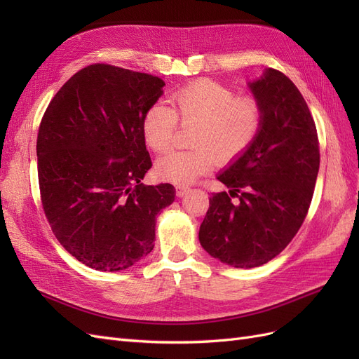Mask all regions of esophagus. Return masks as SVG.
<instances>
[{
  "mask_svg": "<svg viewBox=\"0 0 359 359\" xmlns=\"http://www.w3.org/2000/svg\"><path fill=\"white\" fill-rule=\"evenodd\" d=\"M175 190H177V196H178V198H182L184 194H187V193L190 191L189 187H184V186H178Z\"/></svg>",
  "mask_w": 359,
  "mask_h": 359,
  "instance_id": "1",
  "label": "esophagus"
}]
</instances>
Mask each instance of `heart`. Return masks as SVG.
<instances>
[{"label": "heart", "instance_id": "1", "mask_svg": "<svg viewBox=\"0 0 359 359\" xmlns=\"http://www.w3.org/2000/svg\"><path fill=\"white\" fill-rule=\"evenodd\" d=\"M173 109L154 103L144 115L145 144L163 153L170 148L181 124H198L193 133L194 149L170 151L158 158L157 177L186 186L222 165L241 157L259 136L264 107L253 95H236L233 90L210 79L193 81L170 95Z\"/></svg>", "mask_w": 359, "mask_h": 359}]
</instances>
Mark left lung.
Returning <instances> with one entry per match:
<instances>
[{
    "mask_svg": "<svg viewBox=\"0 0 359 359\" xmlns=\"http://www.w3.org/2000/svg\"><path fill=\"white\" fill-rule=\"evenodd\" d=\"M248 86L264 107L262 128L217 177L229 193H212L199 229L206 253L235 268L260 266L287 247L307 217L320 163L316 124L295 83L266 69Z\"/></svg>",
    "mask_w": 359,
    "mask_h": 359,
    "instance_id": "obj_1",
    "label": "left lung"
}]
</instances>
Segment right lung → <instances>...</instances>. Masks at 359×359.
I'll use <instances>...</instances> for the list:
<instances>
[{
	"label": "right lung",
	"instance_id": "add662e5",
	"mask_svg": "<svg viewBox=\"0 0 359 359\" xmlns=\"http://www.w3.org/2000/svg\"><path fill=\"white\" fill-rule=\"evenodd\" d=\"M163 86L153 74L91 64L61 86L41 118L43 211L60 244L97 271H121L151 253L156 217L175 199L172 184L140 182L153 166L144 115Z\"/></svg>",
	"mask_w": 359,
	"mask_h": 359
}]
</instances>
